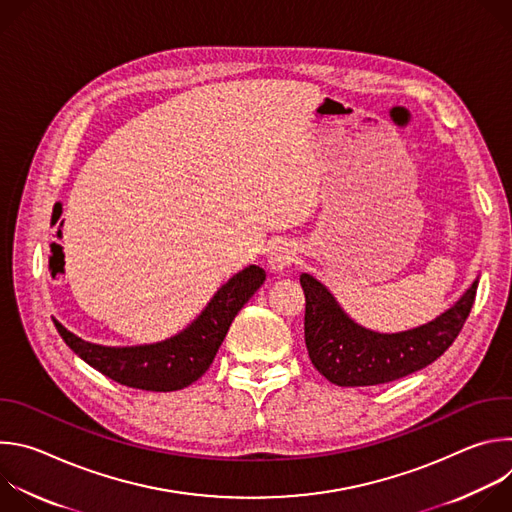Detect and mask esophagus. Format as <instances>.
Wrapping results in <instances>:
<instances>
[{
  "instance_id": "obj_1",
  "label": "esophagus",
  "mask_w": 512,
  "mask_h": 512,
  "mask_svg": "<svg viewBox=\"0 0 512 512\" xmlns=\"http://www.w3.org/2000/svg\"><path fill=\"white\" fill-rule=\"evenodd\" d=\"M267 261L273 271H285L296 263V247L287 241H279L271 247Z\"/></svg>"
}]
</instances>
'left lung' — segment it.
Here are the masks:
<instances>
[{"label":"left lung","instance_id":"1","mask_svg":"<svg viewBox=\"0 0 512 512\" xmlns=\"http://www.w3.org/2000/svg\"><path fill=\"white\" fill-rule=\"evenodd\" d=\"M306 294V346L314 367L338 387H371L403 379L440 358L470 316L478 279L435 320L395 334L362 328L310 273L300 275Z\"/></svg>","mask_w":512,"mask_h":512}]
</instances>
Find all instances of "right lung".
I'll return each instance as SVG.
<instances>
[{"mask_svg": "<svg viewBox=\"0 0 512 512\" xmlns=\"http://www.w3.org/2000/svg\"><path fill=\"white\" fill-rule=\"evenodd\" d=\"M265 271L249 265L233 275L180 334L143 346H101L87 342L54 320L62 340L105 377L141 391H178L198 381L221 348L239 310L263 285Z\"/></svg>", "mask_w": 512, "mask_h": 512, "instance_id": "obj_1", "label": "right lung"}]
</instances>
